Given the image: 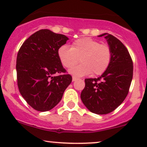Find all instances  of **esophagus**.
Wrapping results in <instances>:
<instances>
[{
    "label": "esophagus",
    "instance_id": "esophagus-1",
    "mask_svg": "<svg viewBox=\"0 0 147 147\" xmlns=\"http://www.w3.org/2000/svg\"><path fill=\"white\" fill-rule=\"evenodd\" d=\"M77 80H78V78L75 77V76H73V77H72V81H73V82H75Z\"/></svg>",
    "mask_w": 147,
    "mask_h": 147
}]
</instances>
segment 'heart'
<instances>
[{
	"label": "heart",
	"mask_w": 147,
	"mask_h": 147,
	"mask_svg": "<svg viewBox=\"0 0 147 147\" xmlns=\"http://www.w3.org/2000/svg\"><path fill=\"white\" fill-rule=\"evenodd\" d=\"M57 56L62 65L71 68L79 61L81 64L69 70L76 76L91 74L101 75L109 67L112 59V50L107 44L90 37H83L74 41L71 47L61 45L57 50Z\"/></svg>",
	"instance_id": "heart-1"
}]
</instances>
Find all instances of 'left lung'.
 <instances>
[{
    "label": "left lung",
    "instance_id": "8db88e82",
    "mask_svg": "<svg viewBox=\"0 0 147 147\" xmlns=\"http://www.w3.org/2000/svg\"><path fill=\"white\" fill-rule=\"evenodd\" d=\"M112 50L109 67L98 78L85 80L81 99L90 112L106 114L114 111L125 99L133 76V63L124 44L114 36L104 33Z\"/></svg>",
    "mask_w": 147,
    "mask_h": 147
}]
</instances>
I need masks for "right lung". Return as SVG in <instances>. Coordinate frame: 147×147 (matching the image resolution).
I'll use <instances>...</instances> for the list:
<instances>
[{
  "label": "right lung",
  "instance_id": "1",
  "mask_svg": "<svg viewBox=\"0 0 147 147\" xmlns=\"http://www.w3.org/2000/svg\"><path fill=\"white\" fill-rule=\"evenodd\" d=\"M68 39L62 34L41 29L26 39L18 52V88L26 102L37 111L55 107L71 84V76L66 74L57 56L58 49Z\"/></svg>",
  "mask_w": 147,
  "mask_h": 147
}]
</instances>
